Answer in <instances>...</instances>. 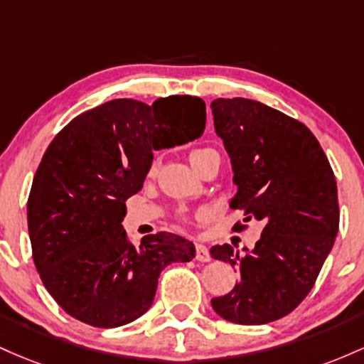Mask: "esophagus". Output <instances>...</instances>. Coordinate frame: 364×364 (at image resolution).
<instances>
[{
    "label": "esophagus",
    "mask_w": 364,
    "mask_h": 364,
    "mask_svg": "<svg viewBox=\"0 0 364 364\" xmlns=\"http://www.w3.org/2000/svg\"><path fill=\"white\" fill-rule=\"evenodd\" d=\"M196 259L201 261V263H208V261L211 259L210 251H208L206 246H203V244H196Z\"/></svg>",
    "instance_id": "1"
}]
</instances>
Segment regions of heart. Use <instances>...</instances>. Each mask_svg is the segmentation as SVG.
I'll return each instance as SVG.
<instances>
[{"instance_id":"heart-1","label":"heart","mask_w":364,"mask_h":364,"mask_svg":"<svg viewBox=\"0 0 364 364\" xmlns=\"http://www.w3.org/2000/svg\"><path fill=\"white\" fill-rule=\"evenodd\" d=\"M211 151H213V149H194V151H191V153H189V161H191V165L198 161L201 156H204V154L211 153ZM182 220H186V216H182Z\"/></svg>"}]
</instances>
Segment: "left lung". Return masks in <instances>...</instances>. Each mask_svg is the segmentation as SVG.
Segmentation results:
<instances>
[{
	"label": "left lung",
	"instance_id": "left-lung-1",
	"mask_svg": "<svg viewBox=\"0 0 364 364\" xmlns=\"http://www.w3.org/2000/svg\"><path fill=\"white\" fill-rule=\"evenodd\" d=\"M211 112L234 170L230 208L244 211V222L264 225L244 255L228 244L211 247V258L240 275L211 306L232 323H270L303 303L332 251L341 216L336 175L320 142L296 118L244 97H218Z\"/></svg>",
	"mask_w": 364,
	"mask_h": 364
}]
</instances>
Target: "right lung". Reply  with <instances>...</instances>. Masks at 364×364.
Returning a JSON list of instances; mask_svg holds the SVG:
<instances>
[{
	"instance_id": "right-lung-1",
	"label": "right lung",
	"mask_w": 364,
	"mask_h": 364,
	"mask_svg": "<svg viewBox=\"0 0 364 364\" xmlns=\"http://www.w3.org/2000/svg\"><path fill=\"white\" fill-rule=\"evenodd\" d=\"M204 127L201 97L168 96L151 106L108 101L56 134L32 181L27 223L41 280L65 313L97 328L127 325L151 308L163 268L194 258V244L170 232L134 247L122 220L153 151Z\"/></svg>"
}]
</instances>
